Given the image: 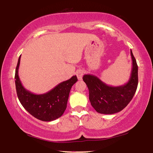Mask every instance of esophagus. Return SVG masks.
<instances>
[{
    "label": "esophagus",
    "instance_id": "obj_1",
    "mask_svg": "<svg viewBox=\"0 0 153 153\" xmlns=\"http://www.w3.org/2000/svg\"><path fill=\"white\" fill-rule=\"evenodd\" d=\"M76 75H77V79H78L79 80H81V79H82L83 75H84V71H82V70H78V71H77Z\"/></svg>",
    "mask_w": 153,
    "mask_h": 153
}]
</instances>
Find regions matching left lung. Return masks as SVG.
<instances>
[{"label":"left lung","mask_w":153,"mask_h":153,"mask_svg":"<svg viewBox=\"0 0 153 153\" xmlns=\"http://www.w3.org/2000/svg\"><path fill=\"white\" fill-rule=\"evenodd\" d=\"M131 51L132 69L129 81L120 86H108L94 75L83 76L89 90V100L93 108L101 114H114L123 110L132 99L138 87V65Z\"/></svg>","instance_id":"left-lung-1"}]
</instances>
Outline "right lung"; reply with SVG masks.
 <instances>
[{
  "mask_svg": "<svg viewBox=\"0 0 153 153\" xmlns=\"http://www.w3.org/2000/svg\"><path fill=\"white\" fill-rule=\"evenodd\" d=\"M21 56L15 69V87L19 100L28 113L38 120L51 121L63 115L67 108L69 94L73 85L77 81L76 76L59 84L54 88L42 94H35L22 86L18 70Z\"/></svg>",
  "mask_w": 153,
  "mask_h": 153,
  "instance_id": "right-lung-1",
  "label": "right lung"
}]
</instances>
